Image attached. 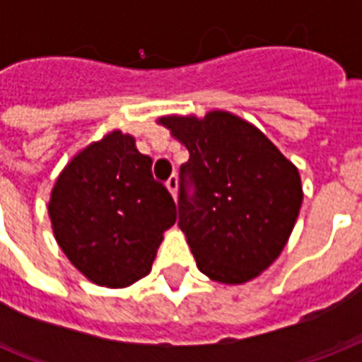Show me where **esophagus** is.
<instances>
[{
	"mask_svg": "<svg viewBox=\"0 0 362 362\" xmlns=\"http://www.w3.org/2000/svg\"><path fill=\"white\" fill-rule=\"evenodd\" d=\"M165 186H167V189L170 192V195L176 199V195H178V178H176V176H170L169 180L165 182Z\"/></svg>",
	"mask_w": 362,
	"mask_h": 362,
	"instance_id": "34e87169",
	"label": "esophagus"
}]
</instances>
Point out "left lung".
I'll return each mask as SVG.
<instances>
[{
  "mask_svg": "<svg viewBox=\"0 0 362 362\" xmlns=\"http://www.w3.org/2000/svg\"><path fill=\"white\" fill-rule=\"evenodd\" d=\"M158 122L189 152L180 167L178 226L199 270L229 286L253 280L295 227L298 169L255 125L226 110Z\"/></svg>",
  "mask_w": 362,
  "mask_h": 362,
  "instance_id": "obj_1",
  "label": "left lung"
}]
</instances>
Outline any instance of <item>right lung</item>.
<instances>
[{"mask_svg":"<svg viewBox=\"0 0 362 362\" xmlns=\"http://www.w3.org/2000/svg\"><path fill=\"white\" fill-rule=\"evenodd\" d=\"M48 216L75 269L98 286L127 287L152 269L163 233L175 226L176 204L153 180L152 159L116 129L65 165Z\"/></svg>","mask_w":362,"mask_h":362,"instance_id":"obj_1","label":"right lung"}]
</instances>
